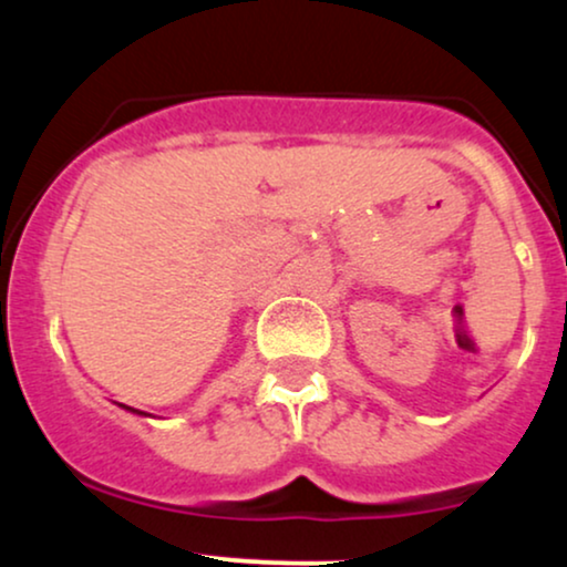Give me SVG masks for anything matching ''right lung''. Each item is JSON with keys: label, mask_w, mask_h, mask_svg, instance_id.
<instances>
[{"label": "right lung", "mask_w": 567, "mask_h": 567, "mask_svg": "<svg viewBox=\"0 0 567 567\" xmlns=\"http://www.w3.org/2000/svg\"><path fill=\"white\" fill-rule=\"evenodd\" d=\"M122 408H127V405H122ZM127 410H133V408H127ZM135 413H138V410H135Z\"/></svg>", "instance_id": "right-lung-1"}]
</instances>
